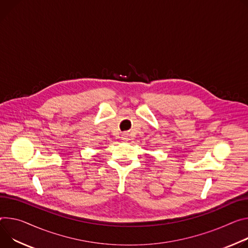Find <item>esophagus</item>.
<instances>
[{"label": "esophagus", "mask_w": 248, "mask_h": 248, "mask_svg": "<svg viewBox=\"0 0 248 248\" xmlns=\"http://www.w3.org/2000/svg\"><path fill=\"white\" fill-rule=\"evenodd\" d=\"M128 138H129V137H128L127 133H124V136H123V140H129Z\"/></svg>", "instance_id": "1"}]
</instances>
